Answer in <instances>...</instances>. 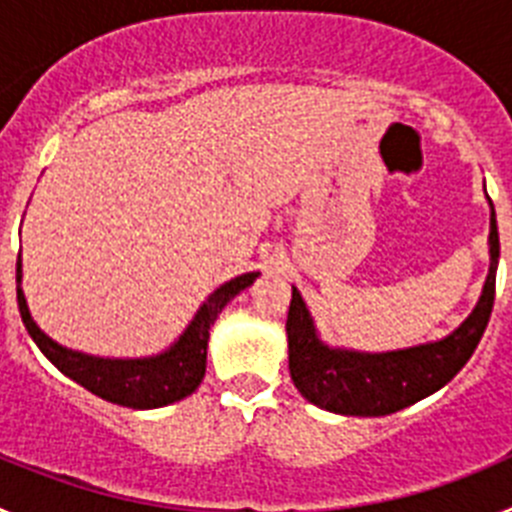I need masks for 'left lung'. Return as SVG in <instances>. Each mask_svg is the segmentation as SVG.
Listing matches in <instances>:
<instances>
[{"label": "left lung", "instance_id": "8db88e82", "mask_svg": "<svg viewBox=\"0 0 512 512\" xmlns=\"http://www.w3.org/2000/svg\"><path fill=\"white\" fill-rule=\"evenodd\" d=\"M500 259L495 207L490 217V274L477 307L449 338L425 346L390 351V354H356L333 351L315 336L310 312L300 292L292 287L287 312L289 374L305 400L341 415H390L433 395L451 382L474 354L479 338L490 323L495 305V274Z\"/></svg>", "mask_w": 512, "mask_h": 512}]
</instances>
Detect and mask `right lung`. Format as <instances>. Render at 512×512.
<instances>
[{
  "label": "right lung",
  "mask_w": 512,
  "mask_h": 512,
  "mask_svg": "<svg viewBox=\"0 0 512 512\" xmlns=\"http://www.w3.org/2000/svg\"><path fill=\"white\" fill-rule=\"evenodd\" d=\"M256 277H259V271H251V274H241V277L230 279L223 287L215 289V295H210V300L200 307L189 328L184 330V336L166 354L151 356V359H97V356H84L79 351H69V348L51 341L30 318V310H27L25 295H22L20 287V259H17V307H20L22 323H25L30 338L38 343L45 359L51 361L58 372L71 377L84 390L102 397V400L115 402L122 408L148 410L182 400V397L192 395L200 387L207 366L210 325L215 323L220 310L228 305L230 297H235L241 289L253 284Z\"/></svg>",
  "instance_id": "right-lung-1"
}]
</instances>
